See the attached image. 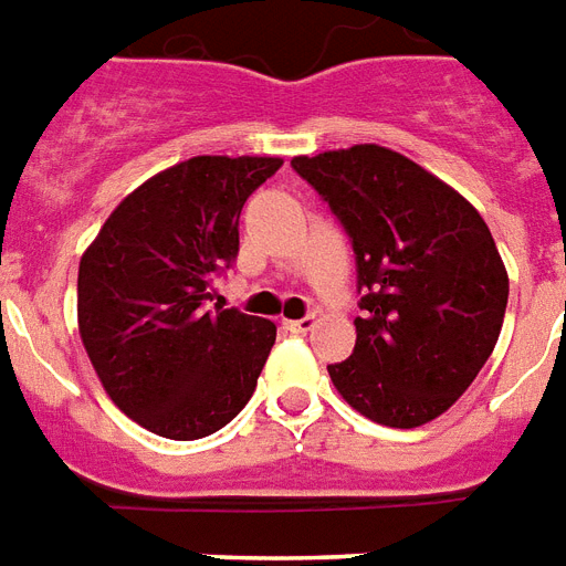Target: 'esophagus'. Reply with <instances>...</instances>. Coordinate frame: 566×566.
<instances>
[{
  "mask_svg": "<svg viewBox=\"0 0 566 566\" xmlns=\"http://www.w3.org/2000/svg\"><path fill=\"white\" fill-rule=\"evenodd\" d=\"M283 324H286V329H292V333H310V329H315V318H312V315L297 321H283Z\"/></svg>",
  "mask_w": 566,
  "mask_h": 566,
  "instance_id": "esophagus-1",
  "label": "esophagus"
}]
</instances>
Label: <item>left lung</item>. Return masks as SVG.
Returning <instances> with one entry per match:
<instances>
[{"label":"left lung","mask_w":566,"mask_h":566,"mask_svg":"<svg viewBox=\"0 0 566 566\" xmlns=\"http://www.w3.org/2000/svg\"><path fill=\"white\" fill-rule=\"evenodd\" d=\"M292 166L354 239L361 318L350 359L327 365L333 386L374 423L423 427L468 391L503 329L509 271L485 219L374 143Z\"/></svg>","instance_id":"1"}]
</instances>
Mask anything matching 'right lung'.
<instances>
[{
  "label": "right lung",
  "instance_id": "obj_1",
  "mask_svg": "<svg viewBox=\"0 0 566 566\" xmlns=\"http://www.w3.org/2000/svg\"><path fill=\"white\" fill-rule=\"evenodd\" d=\"M280 157L201 155L139 184L81 254L78 333L104 391L163 438H205L245 409L277 327L205 310L239 254V212Z\"/></svg>",
  "mask_w": 566,
  "mask_h": 566
}]
</instances>
